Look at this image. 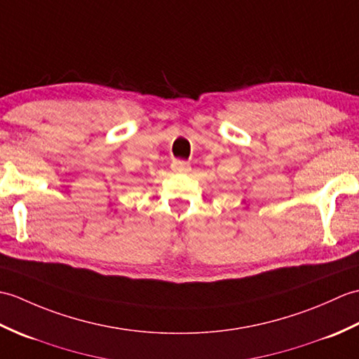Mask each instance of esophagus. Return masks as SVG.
I'll list each match as a JSON object with an SVG mask.
<instances>
[{"label":"esophagus","instance_id":"34e87169","mask_svg":"<svg viewBox=\"0 0 359 359\" xmlns=\"http://www.w3.org/2000/svg\"><path fill=\"white\" fill-rule=\"evenodd\" d=\"M172 170L177 173H186L190 170V165L186 161H173L172 163Z\"/></svg>","mask_w":359,"mask_h":359}]
</instances>
